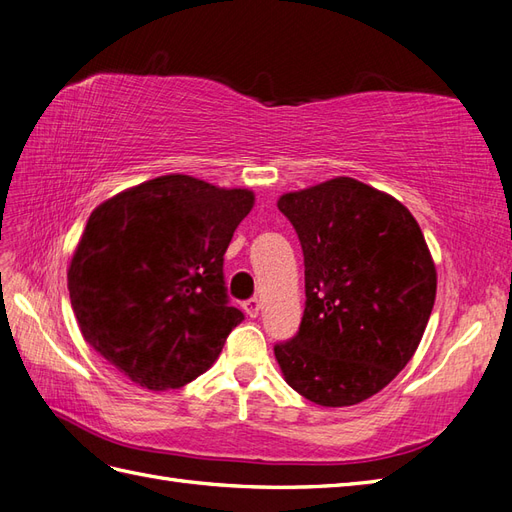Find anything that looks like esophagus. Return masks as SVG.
Masks as SVG:
<instances>
[{
  "label": "esophagus",
  "instance_id": "obj_1",
  "mask_svg": "<svg viewBox=\"0 0 512 512\" xmlns=\"http://www.w3.org/2000/svg\"><path fill=\"white\" fill-rule=\"evenodd\" d=\"M242 310L246 312V316L255 318V316L259 314V310H261V303H259L257 299H246V301L242 303Z\"/></svg>",
  "mask_w": 512,
  "mask_h": 512
}]
</instances>
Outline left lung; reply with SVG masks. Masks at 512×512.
Instances as JSON below:
<instances>
[{
    "label": "left lung",
    "mask_w": 512,
    "mask_h": 512,
    "mask_svg": "<svg viewBox=\"0 0 512 512\" xmlns=\"http://www.w3.org/2000/svg\"><path fill=\"white\" fill-rule=\"evenodd\" d=\"M303 248L305 312L275 344L288 382L318 406H355L417 351L436 299V268L412 213L355 178L279 198Z\"/></svg>",
    "instance_id": "8db88e82"
}]
</instances>
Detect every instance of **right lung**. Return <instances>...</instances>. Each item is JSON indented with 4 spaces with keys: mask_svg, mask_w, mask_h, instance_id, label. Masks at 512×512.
<instances>
[{
    "mask_svg": "<svg viewBox=\"0 0 512 512\" xmlns=\"http://www.w3.org/2000/svg\"><path fill=\"white\" fill-rule=\"evenodd\" d=\"M253 200L248 189L170 174L95 209L67 272L91 349L148 390L205 373L244 320L222 268Z\"/></svg>",
    "mask_w": 512,
    "mask_h": 512,
    "instance_id": "right-lung-1",
    "label": "right lung"
}]
</instances>
